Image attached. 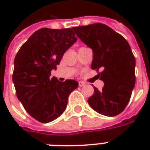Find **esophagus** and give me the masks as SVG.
I'll use <instances>...</instances> for the list:
<instances>
[{"label": "esophagus", "mask_w": 150, "mask_h": 150, "mask_svg": "<svg viewBox=\"0 0 150 150\" xmlns=\"http://www.w3.org/2000/svg\"><path fill=\"white\" fill-rule=\"evenodd\" d=\"M79 86L80 87L84 86H86V83H85L84 82H82V81H79Z\"/></svg>", "instance_id": "esophagus-1"}]
</instances>
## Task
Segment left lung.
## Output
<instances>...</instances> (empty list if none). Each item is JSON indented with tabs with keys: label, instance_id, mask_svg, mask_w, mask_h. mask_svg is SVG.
Segmentation results:
<instances>
[{
	"label": "left lung",
	"instance_id": "obj_1",
	"mask_svg": "<svg viewBox=\"0 0 150 150\" xmlns=\"http://www.w3.org/2000/svg\"><path fill=\"white\" fill-rule=\"evenodd\" d=\"M77 36L93 50V69L102 68V90L94 88L88 103L99 114H121L130 100L135 84V59L123 36L101 23L73 27Z\"/></svg>",
	"mask_w": 150,
	"mask_h": 150
}]
</instances>
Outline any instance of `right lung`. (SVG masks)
<instances>
[{"label":"right lung","instance_id":"add662e5","mask_svg":"<svg viewBox=\"0 0 150 150\" xmlns=\"http://www.w3.org/2000/svg\"><path fill=\"white\" fill-rule=\"evenodd\" d=\"M77 41L71 29L43 28L21 47L14 61L12 81L17 97L28 113L42 123L62 114L77 81L50 78L66 50Z\"/></svg>","mask_w":150,"mask_h":150}]
</instances>
